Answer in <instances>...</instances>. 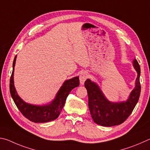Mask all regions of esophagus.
Listing matches in <instances>:
<instances>
[{
  "mask_svg": "<svg viewBox=\"0 0 150 150\" xmlns=\"http://www.w3.org/2000/svg\"><path fill=\"white\" fill-rule=\"evenodd\" d=\"M88 78V74L87 73L85 72H83L80 74V83L81 84H83L85 82V81L87 80Z\"/></svg>",
  "mask_w": 150,
  "mask_h": 150,
  "instance_id": "obj_1",
  "label": "esophagus"
}]
</instances>
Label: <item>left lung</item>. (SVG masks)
I'll use <instances>...</instances> for the list:
<instances>
[{
    "mask_svg": "<svg viewBox=\"0 0 150 150\" xmlns=\"http://www.w3.org/2000/svg\"><path fill=\"white\" fill-rule=\"evenodd\" d=\"M133 64L138 76L136 87L131 92L129 99L126 102L111 103L105 98L98 86L88 79L84 83L88 91V106L93 121L103 127H112L124 122L132 113L140 96V67L137 60H133Z\"/></svg>",
    "mask_w": 150,
    "mask_h": 150,
    "instance_id": "obj_1",
    "label": "left lung"
}]
</instances>
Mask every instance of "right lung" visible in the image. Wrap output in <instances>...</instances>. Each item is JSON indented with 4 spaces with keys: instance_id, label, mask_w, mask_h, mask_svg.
Segmentation results:
<instances>
[{
    "instance_id": "add662e5",
    "label": "right lung",
    "mask_w": 150,
    "mask_h": 150,
    "mask_svg": "<svg viewBox=\"0 0 150 150\" xmlns=\"http://www.w3.org/2000/svg\"><path fill=\"white\" fill-rule=\"evenodd\" d=\"M16 55L13 62V70L10 80V91L16 105L23 116L33 122H47L57 119L64 105L66 99L71 90L80 85L79 77L67 80L57 93L52 103L45 106H35L22 101L16 91L14 86V71Z\"/></svg>"
}]
</instances>
